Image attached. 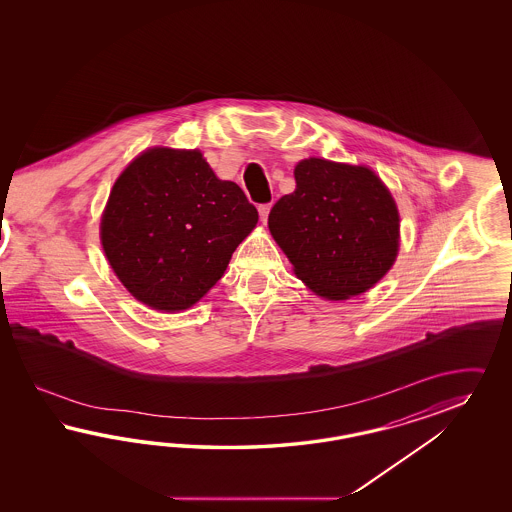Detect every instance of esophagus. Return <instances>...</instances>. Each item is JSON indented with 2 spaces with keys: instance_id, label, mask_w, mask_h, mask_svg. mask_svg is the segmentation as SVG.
<instances>
[{
  "instance_id": "obj_1",
  "label": "esophagus",
  "mask_w": 512,
  "mask_h": 512,
  "mask_svg": "<svg viewBox=\"0 0 512 512\" xmlns=\"http://www.w3.org/2000/svg\"><path fill=\"white\" fill-rule=\"evenodd\" d=\"M268 214H270V204H259V216H261L263 223H266Z\"/></svg>"
}]
</instances>
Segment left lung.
Segmentation results:
<instances>
[{
  "label": "left lung",
  "instance_id": "8db88e82",
  "mask_svg": "<svg viewBox=\"0 0 512 512\" xmlns=\"http://www.w3.org/2000/svg\"><path fill=\"white\" fill-rule=\"evenodd\" d=\"M295 180L268 227L296 276L328 300L366 293L398 255L400 216L387 187L366 167L317 157L296 165Z\"/></svg>",
  "mask_w": 512,
  "mask_h": 512
}]
</instances>
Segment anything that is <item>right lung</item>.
<instances>
[{
  "label": "right lung",
  "mask_w": 512,
  "mask_h": 512,
  "mask_svg": "<svg viewBox=\"0 0 512 512\" xmlns=\"http://www.w3.org/2000/svg\"><path fill=\"white\" fill-rule=\"evenodd\" d=\"M257 208L199 150L154 148L110 191L101 244L127 291L159 311L191 308L257 225Z\"/></svg>",
  "instance_id": "right-lung-1"
}]
</instances>
